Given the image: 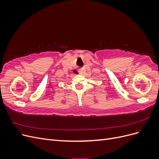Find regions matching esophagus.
<instances>
[{"mask_svg":"<svg viewBox=\"0 0 159 159\" xmlns=\"http://www.w3.org/2000/svg\"><path fill=\"white\" fill-rule=\"evenodd\" d=\"M79 73L81 74V75H84L85 73V69L84 68H81L79 70Z\"/></svg>","mask_w":159,"mask_h":159,"instance_id":"esophagus-1","label":"esophagus"}]
</instances>
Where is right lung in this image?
<instances>
[{"mask_svg":"<svg viewBox=\"0 0 159 159\" xmlns=\"http://www.w3.org/2000/svg\"><path fill=\"white\" fill-rule=\"evenodd\" d=\"M74 73H75V74H77V71H75V70H74Z\"/></svg>","mask_w":159,"mask_h":159,"instance_id":"right-lung-1","label":"right lung"}]
</instances>
